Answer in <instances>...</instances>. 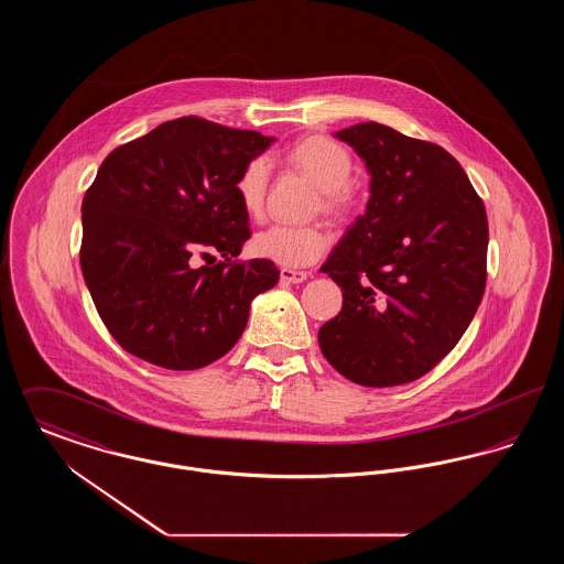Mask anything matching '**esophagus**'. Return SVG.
Returning <instances> with one entry per match:
<instances>
[{
  "label": "esophagus",
  "mask_w": 564,
  "mask_h": 564,
  "mask_svg": "<svg viewBox=\"0 0 564 564\" xmlns=\"http://www.w3.org/2000/svg\"><path fill=\"white\" fill-rule=\"evenodd\" d=\"M306 272L304 270H294V269H281V281H285V283H302V281H306Z\"/></svg>",
  "instance_id": "34e87169"
}]
</instances>
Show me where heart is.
Segmentation results:
<instances>
[{
    "label": "heart",
    "instance_id": "heart-1",
    "mask_svg": "<svg viewBox=\"0 0 564 564\" xmlns=\"http://www.w3.org/2000/svg\"><path fill=\"white\" fill-rule=\"evenodd\" d=\"M285 161L319 188L323 214L334 217L349 214L355 200L349 186L352 159L338 141L323 134H308L288 148ZM269 180L270 164L264 156H256L242 166L235 189L247 214H262ZM329 245L332 239L322 226L272 224L253 237L251 249L258 258L297 269L322 260Z\"/></svg>",
    "mask_w": 564,
    "mask_h": 564
}]
</instances>
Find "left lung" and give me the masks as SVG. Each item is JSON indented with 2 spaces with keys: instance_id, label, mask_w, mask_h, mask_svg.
Returning a JSON list of instances; mask_svg holds the SVG:
<instances>
[{
  "instance_id": "left-lung-1",
  "label": "left lung",
  "mask_w": 564,
  "mask_h": 564,
  "mask_svg": "<svg viewBox=\"0 0 564 564\" xmlns=\"http://www.w3.org/2000/svg\"><path fill=\"white\" fill-rule=\"evenodd\" d=\"M336 137L366 161L372 196L323 264L343 311L323 323L319 347L357 384H405L455 349L482 302L486 209L437 143L378 122Z\"/></svg>"
}]
</instances>
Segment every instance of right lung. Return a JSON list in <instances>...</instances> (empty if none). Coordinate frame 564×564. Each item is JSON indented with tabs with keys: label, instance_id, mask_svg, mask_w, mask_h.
Returning a JSON list of instances; mask_svg holds the SVG:
<instances>
[{
	"label": "right lung",
	"instance_id": "1",
	"mask_svg": "<svg viewBox=\"0 0 564 564\" xmlns=\"http://www.w3.org/2000/svg\"><path fill=\"white\" fill-rule=\"evenodd\" d=\"M270 141L184 116L109 152L82 200L80 267L122 349L196 370L237 345L251 300L279 281L270 260H235L251 237L235 182ZM209 250L225 260L194 270L191 253Z\"/></svg>",
	"mask_w": 564,
	"mask_h": 564
}]
</instances>
